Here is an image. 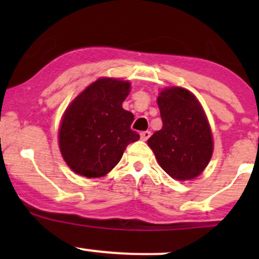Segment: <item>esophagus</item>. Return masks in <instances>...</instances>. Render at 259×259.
Masks as SVG:
<instances>
[{
	"label": "esophagus",
	"mask_w": 259,
	"mask_h": 259,
	"mask_svg": "<svg viewBox=\"0 0 259 259\" xmlns=\"http://www.w3.org/2000/svg\"><path fill=\"white\" fill-rule=\"evenodd\" d=\"M150 135H151L150 132H143V133H140V139H142L143 142H146V140L150 138Z\"/></svg>",
	"instance_id": "esophagus-1"
}]
</instances>
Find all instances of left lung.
<instances>
[{"instance_id":"8db88e82","label":"left lung","mask_w":259,"mask_h":259,"mask_svg":"<svg viewBox=\"0 0 259 259\" xmlns=\"http://www.w3.org/2000/svg\"><path fill=\"white\" fill-rule=\"evenodd\" d=\"M163 127L148 140L159 165L177 180L199 176L213 154L209 122L199 101L187 89L166 88L158 96Z\"/></svg>"}]
</instances>
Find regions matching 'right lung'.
<instances>
[{
    "mask_svg": "<svg viewBox=\"0 0 259 259\" xmlns=\"http://www.w3.org/2000/svg\"><path fill=\"white\" fill-rule=\"evenodd\" d=\"M130 82L101 77L67 106L59 130V145L67 165L86 178L106 176L126 146L139 140L132 130L134 115L122 109Z\"/></svg>",
    "mask_w": 259,
    "mask_h": 259,
    "instance_id": "1",
    "label": "right lung"
}]
</instances>
